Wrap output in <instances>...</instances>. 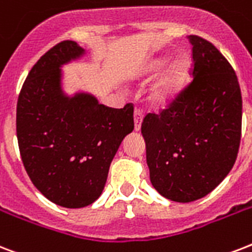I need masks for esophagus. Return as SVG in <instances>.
<instances>
[{
	"label": "esophagus",
	"mask_w": 252,
	"mask_h": 252,
	"mask_svg": "<svg viewBox=\"0 0 252 252\" xmlns=\"http://www.w3.org/2000/svg\"><path fill=\"white\" fill-rule=\"evenodd\" d=\"M133 118H134V130H140V128H141V123H143V113H141L140 109H134Z\"/></svg>",
	"instance_id": "obj_1"
}]
</instances>
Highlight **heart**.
<instances>
[{
    "label": "heart",
    "instance_id": "obj_1",
    "mask_svg": "<svg viewBox=\"0 0 252 252\" xmlns=\"http://www.w3.org/2000/svg\"><path fill=\"white\" fill-rule=\"evenodd\" d=\"M170 57H160L153 59L144 67L141 75L152 78L167 67L147 88L145 99L155 109H166L172 107L184 91L191 70V62L188 55H178L172 62ZM169 64L168 65L167 63Z\"/></svg>",
    "mask_w": 252,
    "mask_h": 252
}]
</instances>
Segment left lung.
Segmentation results:
<instances>
[{"mask_svg": "<svg viewBox=\"0 0 252 252\" xmlns=\"http://www.w3.org/2000/svg\"><path fill=\"white\" fill-rule=\"evenodd\" d=\"M193 82L160 115L141 124L153 188L174 202H191L216 189L237 160L242 130L238 78L216 46L189 35Z\"/></svg>", "mask_w": 252, "mask_h": 252, "instance_id": "left-lung-1", "label": "left lung"}]
</instances>
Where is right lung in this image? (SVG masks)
<instances>
[{"mask_svg": "<svg viewBox=\"0 0 252 252\" xmlns=\"http://www.w3.org/2000/svg\"><path fill=\"white\" fill-rule=\"evenodd\" d=\"M84 55L74 41L54 46L30 70L17 103V139L29 177L46 198L68 209L100 197L109 165L134 128L132 104L109 108L90 92H64L62 67Z\"/></svg>", "mask_w": 252, "mask_h": 252, "instance_id": "right-lung-1", "label": "right lung"}]
</instances>
